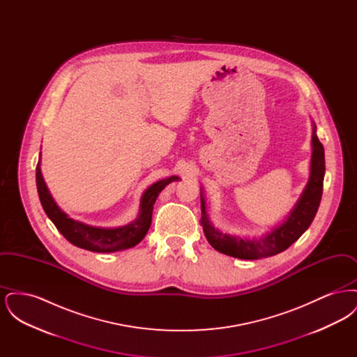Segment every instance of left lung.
Instances as JSON below:
<instances>
[{"instance_id": "left-lung-1", "label": "left lung", "mask_w": 357, "mask_h": 357, "mask_svg": "<svg viewBox=\"0 0 357 357\" xmlns=\"http://www.w3.org/2000/svg\"><path fill=\"white\" fill-rule=\"evenodd\" d=\"M324 175H325V158L324 147L316 134L313 123L312 132V159L310 175L301 198L289 214L287 221L274 227L271 233L259 239L243 238L225 234L215 229L207 217L204 197L201 194V225L204 226V236L208 243L220 253L241 259H259L272 257L287 250L291 243L301 237L313 221L323 197Z\"/></svg>"}]
</instances>
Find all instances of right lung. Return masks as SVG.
I'll return each mask as SVG.
<instances>
[{"mask_svg": "<svg viewBox=\"0 0 357 357\" xmlns=\"http://www.w3.org/2000/svg\"><path fill=\"white\" fill-rule=\"evenodd\" d=\"M174 181H179V178L174 175L170 178L158 181L143 192L140 199L139 215L135 221L120 227L104 229L89 226L83 222L69 218L52 198L51 192L45 185L40 170V160L36 167V185L40 202L43 204V208L50 217V220L72 245L96 253H114L137 245L147 234L151 226L153 204L158 195L165 187Z\"/></svg>", "mask_w": 357, "mask_h": 357, "instance_id": "add662e5", "label": "right lung"}]
</instances>
